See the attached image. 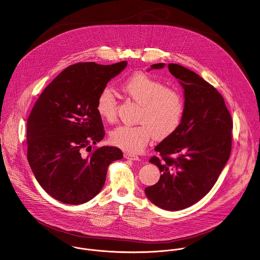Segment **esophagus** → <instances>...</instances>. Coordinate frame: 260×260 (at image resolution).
I'll return each instance as SVG.
<instances>
[{"mask_svg": "<svg viewBox=\"0 0 260 260\" xmlns=\"http://www.w3.org/2000/svg\"><path fill=\"white\" fill-rule=\"evenodd\" d=\"M124 158L129 160H140V157L137 155V154H134V153H124L123 154Z\"/></svg>", "mask_w": 260, "mask_h": 260, "instance_id": "obj_1", "label": "esophagus"}]
</instances>
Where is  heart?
<instances>
[{
    "label": "heart",
    "mask_w": 260,
    "mask_h": 260,
    "mask_svg": "<svg viewBox=\"0 0 260 260\" xmlns=\"http://www.w3.org/2000/svg\"><path fill=\"white\" fill-rule=\"evenodd\" d=\"M122 94L140 105L135 125H120L111 134L112 142L121 149L137 153L154 137L157 140L172 136L184 116L185 103L178 90L145 73H135L119 85ZM96 110L107 122L117 120L118 103L114 93L104 88L98 95Z\"/></svg>",
    "instance_id": "heart-1"
}]
</instances>
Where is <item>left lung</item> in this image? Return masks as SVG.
<instances>
[{
    "label": "left lung",
    "instance_id": "8db88e82",
    "mask_svg": "<svg viewBox=\"0 0 260 260\" xmlns=\"http://www.w3.org/2000/svg\"><path fill=\"white\" fill-rule=\"evenodd\" d=\"M168 69L184 89L185 111L177 131L154 148L158 156L149 162L161 176L145 195L161 209L179 211L200 201L217 182L230 158L233 120L213 85L179 64L170 63Z\"/></svg>",
    "mask_w": 260,
    "mask_h": 260
}]
</instances>
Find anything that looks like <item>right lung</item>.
Returning a JSON list of instances; mask_svg holds the SVG:
<instances>
[{
  "label": "right lung",
  "mask_w": 260,
  "mask_h": 260,
  "mask_svg": "<svg viewBox=\"0 0 260 260\" xmlns=\"http://www.w3.org/2000/svg\"><path fill=\"white\" fill-rule=\"evenodd\" d=\"M126 64H72L36 102L26 123L27 160L40 186L54 199L68 205L93 199L105 184L110 163L122 158L116 146L95 148L88 155L84 150L105 136L97 98Z\"/></svg>",
  "instance_id": "right-lung-1"
}]
</instances>
